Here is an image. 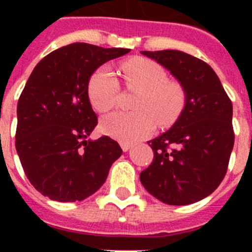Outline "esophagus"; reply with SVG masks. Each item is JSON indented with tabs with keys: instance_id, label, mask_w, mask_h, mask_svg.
I'll return each mask as SVG.
<instances>
[{
	"instance_id": "esophagus-1",
	"label": "esophagus",
	"mask_w": 252,
	"mask_h": 252,
	"mask_svg": "<svg viewBox=\"0 0 252 252\" xmlns=\"http://www.w3.org/2000/svg\"><path fill=\"white\" fill-rule=\"evenodd\" d=\"M121 148L124 151H128L132 148V144H128V142H121Z\"/></svg>"
}]
</instances>
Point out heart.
I'll return each mask as SVG.
<instances>
[{
    "label": "heart",
    "mask_w": 252,
    "mask_h": 252,
    "mask_svg": "<svg viewBox=\"0 0 252 252\" xmlns=\"http://www.w3.org/2000/svg\"><path fill=\"white\" fill-rule=\"evenodd\" d=\"M121 74L130 90H139L132 101L133 111H115L101 120V130L122 142H136L150 136L157 124L168 127L182 115L186 91L177 81H169L159 63L149 59L122 64ZM120 83L110 66L103 65L92 74L88 94L92 106L106 112L116 104Z\"/></svg>",
    "instance_id": "heart-1"
}]
</instances>
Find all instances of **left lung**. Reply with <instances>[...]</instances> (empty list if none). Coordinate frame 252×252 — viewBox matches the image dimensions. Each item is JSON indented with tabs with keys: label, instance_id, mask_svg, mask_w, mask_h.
<instances>
[{
	"label": "left lung",
	"instance_id": "8db88e82",
	"mask_svg": "<svg viewBox=\"0 0 252 252\" xmlns=\"http://www.w3.org/2000/svg\"><path fill=\"white\" fill-rule=\"evenodd\" d=\"M141 54L168 69L187 98L171 128L149 141L154 160L140 173V180L162 203H195L215 192L226 175L235 142L232 102L203 60L179 50Z\"/></svg>",
	"mask_w": 252,
	"mask_h": 252
}]
</instances>
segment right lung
Segmentation results:
<instances>
[{"label":"right lung","instance_id":"add662e5","mask_svg":"<svg viewBox=\"0 0 252 252\" xmlns=\"http://www.w3.org/2000/svg\"><path fill=\"white\" fill-rule=\"evenodd\" d=\"M130 49L74 43L51 51L29 77L17 103L16 151L26 177L53 201H83L106 182L122 149L88 139L97 116L88 83L102 64Z\"/></svg>","mask_w":252,"mask_h":252}]
</instances>
